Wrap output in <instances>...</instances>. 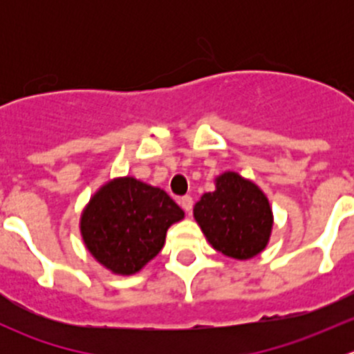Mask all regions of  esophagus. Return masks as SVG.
<instances>
[{
  "instance_id": "34e87169",
  "label": "esophagus",
  "mask_w": 354,
  "mask_h": 354,
  "mask_svg": "<svg viewBox=\"0 0 354 354\" xmlns=\"http://www.w3.org/2000/svg\"><path fill=\"white\" fill-rule=\"evenodd\" d=\"M180 203H181V207H183V209L187 210L188 214H190L192 209H194V198H192L190 195H185V197H181Z\"/></svg>"
}]
</instances>
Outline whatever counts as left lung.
<instances>
[{
  "mask_svg": "<svg viewBox=\"0 0 354 354\" xmlns=\"http://www.w3.org/2000/svg\"><path fill=\"white\" fill-rule=\"evenodd\" d=\"M194 216L209 243L227 257L246 260L266 248L272 230L269 200L236 173L216 180V192L195 203Z\"/></svg>",
  "mask_w": 354,
  "mask_h": 354,
  "instance_id": "1",
  "label": "left lung"
}]
</instances>
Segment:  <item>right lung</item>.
<instances>
[{"label":"right lung","instance_id":"right-lung-1","mask_svg":"<svg viewBox=\"0 0 354 354\" xmlns=\"http://www.w3.org/2000/svg\"><path fill=\"white\" fill-rule=\"evenodd\" d=\"M185 212L160 188L135 178L104 185L82 214L88 252L114 274L138 272L162 248L167 227Z\"/></svg>","mask_w":354,"mask_h":354}]
</instances>
